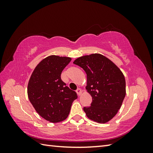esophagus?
Here are the masks:
<instances>
[{
  "label": "esophagus",
  "mask_w": 153,
  "mask_h": 153,
  "mask_svg": "<svg viewBox=\"0 0 153 153\" xmlns=\"http://www.w3.org/2000/svg\"><path fill=\"white\" fill-rule=\"evenodd\" d=\"M76 92L78 96H81V94H82V90L80 88H77L76 90Z\"/></svg>",
  "instance_id": "1"
}]
</instances>
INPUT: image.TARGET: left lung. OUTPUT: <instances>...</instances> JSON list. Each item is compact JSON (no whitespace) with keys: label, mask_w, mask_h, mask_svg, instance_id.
Returning <instances> with one entry per match:
<instances>
[{"label":"left lung","mask_w":153,"mask_h":153,"mask_svg":"<svg viewBox=\"0 0 153 153\" xmlns=\"http://www.w3.org/2000/svg\"><path fill=\"white\" fill-rule=\"evenodd\" d=\"M74 63L87 75L86 89L92 98L91 106L84 107L90 120L105 123L115 117L126 94L122 71L109 59L99 53L76 59Z\"/></svg>","instance_id":"obj_1"}]
</instances>
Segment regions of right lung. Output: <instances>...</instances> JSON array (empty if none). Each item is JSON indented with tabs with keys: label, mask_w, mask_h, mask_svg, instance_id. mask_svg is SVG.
<instances>
[{
	"label": "right lung",
	"mask_w": 153,
	"mask_h": 153,
	"mask_svg": "<svg viewBox=\"0 0 153 153\" xmlns=\"http://www.w3.org/2000/svg\"><path fill=\"white\" fill-rule=\"evenodd\" d=\"M71 58L51 55L41 61L28 82L27 96L36 112L51 123L68 117L71 105L77 98L76 92L66 86L61 74Z\"/></svg>",
	"instance_id": "add662e5"
}]
</instances>
